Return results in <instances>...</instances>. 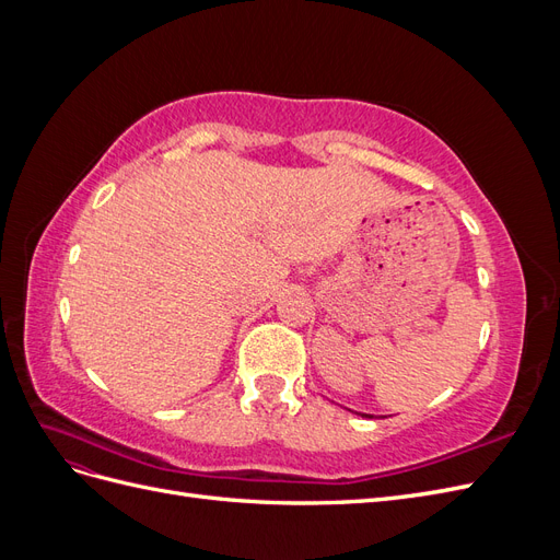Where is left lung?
Listing matches in <instances>:
<instances>
[{"label": "left lung", "instance_id": "left-lung-1", "mask_svg": "<svg viewBox=\"0 0 560 560\" xmlns=\"http://www.w3.org/2000/svg\"><path fill=\"white\" fill-rule=\"evenodd\" d=\"M362 416H366V418H374V416H369V413H362Z\"/></svg>", "mask_w": 560, "mask_h": 560}]
</instances>
